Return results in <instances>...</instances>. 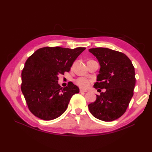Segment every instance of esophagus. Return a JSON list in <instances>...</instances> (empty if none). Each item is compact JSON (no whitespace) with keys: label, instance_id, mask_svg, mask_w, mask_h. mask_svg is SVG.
Wrapping results in <instances>:
<instances>
[{"label":"esophagus","instance_id":"esophagus-1","mask_svg":"<svg viewBox=\"0 0 152 152\" xmlns=\"http://www.w3.org/2000/svg\"><path fill=\"white\" fill-rule=\"evenodd\" d=\"M84 92H87V91H84L83 89H80V93H84Z\"/></svg>","mask_w":152,"mask_h":152}]
</instances>
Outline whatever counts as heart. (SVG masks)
I'll return each instance as SVG.
<instances>
[{
  "instance_id": "obj_1",
  "label": "heart",
  "mask_w": 152,
  "mask_h": 152,
  "mask_svg": "<svg viewBox=\"0 0 152 152\" xmlns=\"http://www.w3.org/2000/svg\"><path fill=\"white\" fill-rule=\"evenodd\" d=\"M75 84L79 86L81 89H87L90 86L91 84L92 83V80L88 78L84 77H79L75 80Z\"/></svg>"
}]
</instances>
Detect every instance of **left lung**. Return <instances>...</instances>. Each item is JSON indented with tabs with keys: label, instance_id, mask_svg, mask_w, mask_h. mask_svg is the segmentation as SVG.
I'll return each instance as SVG.
<instances>
[{
	"label": "left lung",
	"instance_id": "left-lung-1",
	"mask_svg": "<svg viewBox=\"0 0 152 152\" xmlns=\"http://www.w3.org/2000/svg\"><path fill=\"white\" fill-rule=\"evenodd\" d=\"M89 51L98 59L101 66L94 87L106 89L88 105L89 111L99 120H116L126 112L134 94V67L130 59L121 52L103 48H92Z\"/></svg>",
	"mask_w": 152,
	"mask_h": 152
}]
</instances>
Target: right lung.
Listing matches in <instances>:
<instances>
[{"label":"right lung","instance_id":"1","mask_svg":"<svg viewBox=\"0 0 152 152\" xmlns=\"http://www.w3.org/2000/svg\"><path fill=\"white\" fill-rule=\"evenodd\" d=\"M85 49L45 47L27 59L21 72V89L35 116L50 121L65 112L72 96L79 93V89L71 82L62 88L58 83V76L70 71Z\"/></svg>","mask_w":152,"mask_h":152}]
</instances>
